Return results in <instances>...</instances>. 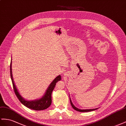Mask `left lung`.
I'll return each mask as SVG.
<instances>
[{"instance_id": "1", "label": "left lung", "mask_w": 126, "mask_h": 126, "mask_svg": "<svg viewBox=\"0 0 126 126\" xmlns=\"http://www.w3.org/2000/svg\"><path fill=\"white\" fill-rule=\"evenodd\" d=\"M70 103H71V106L75 110L77 111H79V112H89V111H94L95 110H96V109H88V110H81V109H79L77 108H76V106L74 105L71 102V100L70 99Z\"/></svg>"}]
</instances>
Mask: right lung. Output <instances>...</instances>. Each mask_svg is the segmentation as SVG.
I'll list each match as a JSON object with an SVG mask.
<instances>
[{"instance_id": "right-lung-1", "label": "right lung", "mask_w": 126, "mask_h": 126, "mask_svg": "<svg viewBox=\"0 0 126 126\" xmlns=\"http://www.w3.org/2000/svg\"><path fill=\"white\" fill-rule=\"evenodd\" d=\"M11 62L10 64V74H11V78L12 79L13 87V89L15 92V95H16L17 97L19 99L22 104L26 107L31 109L32 110H43L46 109L51 105V93L54 89L55 87L56 84V82L57 81H60L61 79V76H57L56 78L55 79L53 82L50 83L49 87L48 88L47 91L46 92V94L42 97L41 98L35 100V101H28L25 100L24 98L22 97V96L19 94V93L18 92L16 88L15 84L14 83L13 79L12 74V68H11Z\"/></svg>"}]
</instances>
